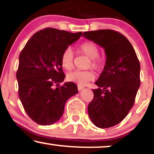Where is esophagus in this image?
Masks as SVG:
<instances>
[{
	"label": "esophagus",
	"mask_w": 154,
	"mask_h": 154,
	"mask_svg": "<svg viewBox=\"0 0 154 154\" xmlns=\"http://www.w3.org/2000/svg\"><path fill=\"white\" fill-rule=\"evenodd\" d=\"M84 88H85V87L82 86V85H77V89H78L79 91H80V90H82V89H84Z\"/></svg>",
	"instance_id": "34e87169"
}]
</instances>
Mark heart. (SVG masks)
Segmentation results:
<instances>
[{
  "label": "heart",
  "mask_w": 154,
  "mask_h": 154,
  "mask_svg": "<svg viewBox=\"0 0 154 154\" xmlns=\"http://www.w3.org/2000/svg\"><path fill=\"white\" fill-rule=\"evenodd\" d=\"M79 51L90 58V66L96 70H100L105 65L104 59L99 57V49L95 43L92 42H85L77 47ZM62 65L66 69L70 70L74 66V54L70 48L63 51L61 57ZM95 75L91 70L79 71L76 70L67 75V79L69 82H75L79 85H84L95 79Z\"/></svg>",
  "instance_id": "obj_1"
}]
</instances>
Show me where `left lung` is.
I'll return each mask as SVG.
<instances>
[{
  "label": "left lung",
  "mask_w": 154,
  "mask_h": 154,
  "mask_svg": "<svg viewBox=\"0 0 154 154\" xmlns=\"http://www.w3.org/2000/svg\"><path fill=\"white\" fill-rule=\"evenodd\" d=\"M105 49L106 62L88 105L90 120L100 128L117 125L128 114L140 87V62L128 38L110 29L82 34Z\"/></svg>",
  "instance_id": "1"
}]
</instances>
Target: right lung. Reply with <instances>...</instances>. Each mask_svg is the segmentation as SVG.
Segmentation results:
<instances>
[{
    "label": "right lung",
    "mask_w": 154,
    "mask_h": 154,
    "mask_svg": "<svg viewBox=\"0 0 154 154\" xmlns=\"http://www.w3.org/2000/svg\"><path fill=\"white\" fill-rule=\"evenodd\" d=\"M82 34L46 28L33 35L20 54L18 96L29 117L39 125L58 121L66 100L78 92L74 82L55 86L65 77L61 63L63 51Z\"/></svg>",
    "instance_id": "obj_1"
}]
</instances>
